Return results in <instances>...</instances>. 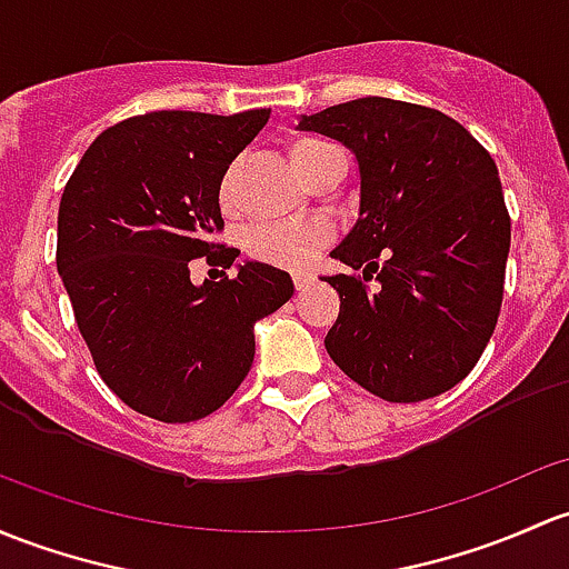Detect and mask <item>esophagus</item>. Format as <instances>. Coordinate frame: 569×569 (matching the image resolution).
Returning <instances> with one entry per match:
<instances>
[{"label":"esophagus","mask_w":569,"mask_h":569,"mask_svg":"<svg viewBox=\"0 0 569 569\" xmlns=\"http://www.w3.org/2000/svg\"><path fill=\"white\" fill-rule=\"evenodd\" d=\"M291 280H295L297 291H305V289H310V286H313V274H310V272H295V274H291Z\"/></svg>","instance_id":"obj_1"}]
</instances>
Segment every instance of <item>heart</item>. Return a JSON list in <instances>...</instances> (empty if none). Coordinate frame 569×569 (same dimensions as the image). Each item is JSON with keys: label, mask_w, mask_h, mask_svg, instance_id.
<instances>
[{"label": "heart", "mask_w": 569, "mask_h": 569, "mask_svg": "<svg viewBox=\"0 0 569 569\" xmlns=\"http://www.w3.org/2000/svg\"><path fill=\"white\" fill-rule=\"evenodd\" d=\"M289 158L295 163L297 174L310 182L319 169H325L332 158H338L340 149L319 136H295L289 141ZM218 201L223 209H234L237 204V163L223 171L218 184ZM332 231L321 218H295L274 220V223H256L244 234V250L250 259L264 261L272 267L300 269L313 259L316 250L330 242Z\"/></svg>", "instance_id": "b5f03b06"}]
</instances>
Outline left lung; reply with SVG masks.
<instances>
[{"label":"left lung","mask_w":569,"mask_h":569,"mask_svg":"<svg viewBox=\"0 0 569 569\" xmlns=\"http://www.w3.org/2000/svg\"><path fill=\"white\" fill-rule=\"evenodd\" d=\"M357 154L360 220L325 278L340 313L325 346L349 379L392 403L436 398L469 376L496 330L510 212L493 158L428 106L360 98L302 117Z\"/></svg>","instance_id":"obj_1"}]
</instances>
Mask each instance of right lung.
<instances>
[{
	"instance_id": "right-lung-1",
	"label": "right lung",
	"mask_w": 569,
	"mask_h": 569,
	"mask_svg": "<svg viewBox=\"0 0 569 569\" xmlns=\"http://www.w3.org/2000/svg\"><path fill=\"white\" fill-rule=\"evenodd\" d=\"M269 111H149L103 130L59 201L57 269L100 379L160 422L218 411L253 365V325L295 295L259 261L190 280L193 259L231 267L218 184Z\"/></svg>"
}]
</instances>
